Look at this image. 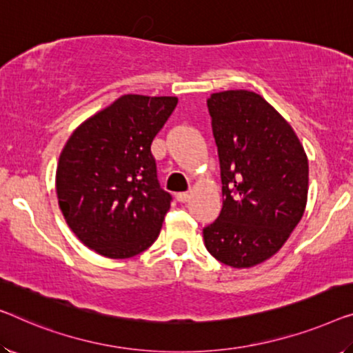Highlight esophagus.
Returning a JSON list of instances; mask_svg holds the SVG:
<instances>
[{"label": "esophagus", "instance_id": "34e87169", "mask_svg": "<svg viewBox=\"0 0 353 353\" xmlns=\"http://www.w3.org/2000/svg\"><path fill=\"white\" fill-rule=\"evenodd\" d=\"M176 198H177V201L187 203L188 198H190V193H188V192H179V193L176 194Z\"/></svg>", "mask_w": 353, "mask_h": 353}]
</instances>
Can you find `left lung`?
I'll return each mask as SVG.
<instances>
[{"instance_id":"1","label":"left lung","mask_w":353,"mask_h":353,"mask_svg":"<svg viewBox=\"0 0 353 353\" xmlns=\"http://www.w3.org/2000/svg\"><path fill=\"white\" fill-rule=\"evenodd\" d=\"M208 110L223 208L203 228L204 245L223 265L255 266L285 244L303 217L306 154L292 126L254 92L212 93Z\"/></svg>"}]
</instances>
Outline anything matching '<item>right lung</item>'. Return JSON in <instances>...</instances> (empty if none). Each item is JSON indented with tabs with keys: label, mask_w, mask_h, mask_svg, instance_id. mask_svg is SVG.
I'll list each match as a JSON object with an SVG mask.
<instances>
[{
	"label": "right lung",
	"mask_w": 353,
	"mask_h": 353,
	"mask_svg": "<svg viewBox=\"0 0 353 353\" xmlns=\"http://www.w3.org/2000/svg\"><path fill=\"white\" fill-rule=\"evenodd\" d=\"M176 97L123 94L71 134L57 168V196L88 249L130 259L155 243L172 196L160 187L150 145Z\"/></svg>",
	"instance_id": "right-lung-1"
}]
</instances>
